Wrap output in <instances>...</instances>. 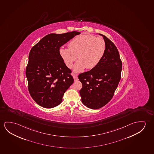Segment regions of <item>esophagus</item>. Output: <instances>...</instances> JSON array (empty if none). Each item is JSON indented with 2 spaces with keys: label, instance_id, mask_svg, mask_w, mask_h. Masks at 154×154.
I'll list each match as a JSON object with an SVG mask.
<instances>
[{
  "label": "esophagus",
  "instance_id": "1",
  "mask_svg": "<svg viewBox=\"0 0 154 154\" xmlns=\"http://www.w3.org/2000/svg\"><path fill=\"white\" fill-rule=\"evenodd\" d=\"M73 79H74V81H78V77H77V75H76V74H75V73H73Z\"/></svg>",
  "mask_w": 154,
  "mask_h": 154
}]
</instances>
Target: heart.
I'll list each match as a JSON object with an SVG mask.
<instances>
[{
	"mask_svg": "<svg viewBox=\"0 0 154 154\" xmlns=\"http://www.w3.org/2000/svg\"><path fill=\"white\" fill-rule=\"evenodd\" d=\"M106 45L103 38L90 34L77 35L70 41L69 48H60V53L69 68L72 66L78 56L79 60L74 66L76 72L86 68H95L102 60Z\"/></svg>",
	"mask_w": 154,
	"mask_h": 154,
	"instance_id": "1",
	"label": "heart"
}]
</instances>
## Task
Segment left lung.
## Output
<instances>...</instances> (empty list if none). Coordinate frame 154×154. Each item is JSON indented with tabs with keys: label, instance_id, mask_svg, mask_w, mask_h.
<instances>
[{
	"label": "left lung",
	"instance_id": "left-lung-1",
	"mask_svg": "<svg viewBox=\"0 0 154 154\" xmlns=\"http://www.w3.org/2000/svg\"><path fill=\"white\" fill-rule=\"evenodd\" d=\"M106 48L99 63L90 71L80 73L83 87L79 91L82 102L90 109H99L111 100L121 80L122 62L119 51L106 36Z\"/></svg>",
	"mask_w": 154,
	"mask_h": 154
}]
</instances>
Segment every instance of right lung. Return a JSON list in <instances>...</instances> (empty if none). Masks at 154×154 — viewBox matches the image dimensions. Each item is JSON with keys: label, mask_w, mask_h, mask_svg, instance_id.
Masks as SVG:
<instances>
[{"label": "right lung", "mask_w": 154, "mask_h": 154, "mask_svg": "<svg viewBox=\"0 0 154 154\" xmlns=\"http://www.w3.org/2000/svg\"><path fill=\"white\" fill-rule=\"evenodd\" d=\"M81 32L50 33L32 48L26 68L28 90L37 104L45 108L59 105L73 83L71 71L64 62L60 48Z\"/></svg>", "instance_id": "1"}]
</instances>
